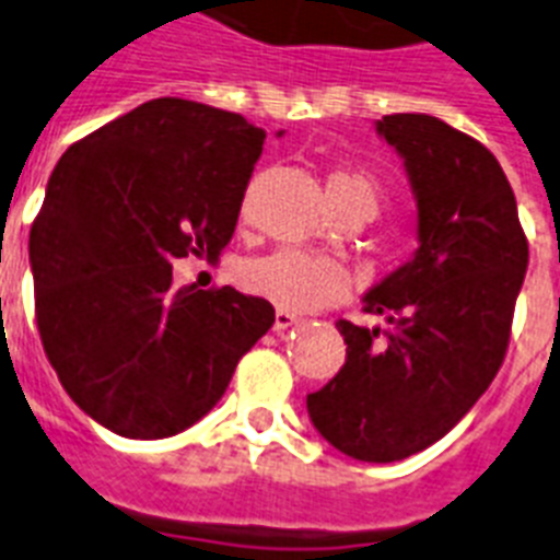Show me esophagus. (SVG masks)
<instances>
[{"label":"esophagus","mask_w":560,"mask_h":560,"mask_svg":"<svg viewBox=\"0 0 560 560\" xmlns=\"http://www.w3.org/2000/svg\"><path fill=\"white\" fill-rule=\"evenodd\" d=\"M298 323H300L298 314L283 312V308H277L275 312V331H285V329H291V326H298Z\"/></svg>","instance_id":"34e87169"}]
</instances>
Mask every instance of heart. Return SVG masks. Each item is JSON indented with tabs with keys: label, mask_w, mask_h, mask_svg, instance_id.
<instances>
[{
	"label": "heart",
	"mask_w": 560,
	"mask_h": 560,
	"mask_svg": "<svg viewBox=\"0 0 560 560\" xmlns=\"http://www.w3.org/2000/svg\"><path fill=\"white\" fill-rule=\"evenodd\" d=\"M326 191L337 211H346L352 206H366L377 211V202H381L377 179L360 168L329 171ZM240 283L283 312L308 314L346 300L352 289V277L331 257H317V254L298 252V248H280L266 257L243 262Z\"/></svg>",
	"instance_id": "1"
}]
</instances>
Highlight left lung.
<instances>
[{
  "label": "left lung",
  "instance_id": "1",
  "mask_svg": "<svg viewBox=\"0 0 560 560\" xmlns=\"http://www.w3.org/2000/svg\"><path fill=\"white\" fill-rule=\"evenodd\" d=\"M377 133L404 156L420 246L363 298L386 329L337 320L346 363L306 406L335 450L392 464L441 441L495 381L529 243L487 145L429 114H389Z\"/></svg>",
  "mask_w": 560,
  "mask_h": 560
}]
</instances>
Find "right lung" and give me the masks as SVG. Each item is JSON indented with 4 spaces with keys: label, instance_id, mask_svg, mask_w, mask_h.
<instances>
[{
    "label": "right lung",
    "instance_id": "add662e5",
    "mask_svg": "<svg viewBox=\"0 0 560 560\" xmlns=\"http://www.w3.org/2000/svg\"><path fill=\"white\" fill-rule=\"evenodd\" d=\"M266 131L163 96L73 142L31 225L36 326L62 389L122 438L194 427L275 323L231 285L174 289L171 266L214 260L237 229Z\"/></svg>",
    "mask_w": 560,
    "mask_h": 560
}]
</instances>
